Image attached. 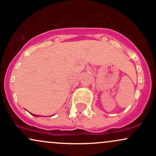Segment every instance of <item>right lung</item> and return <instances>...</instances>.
<instances>
[{
	"instance_id": "1",
	"label": "right lung",
	"mask_w": 156,
	"mask_h": 156,
	"mask_svg": "<svg viewBox=\"0 0 156 156\" xmlns=\"http://www.w3.org/2000/svg\"><path fill=\"white\" fill-rule=\"evenodd\" d=\"M33 115L35 116V117H37V115H35V114H33ZM38 116H39V115H38Z\"/></svg>"
}]
</instances>
